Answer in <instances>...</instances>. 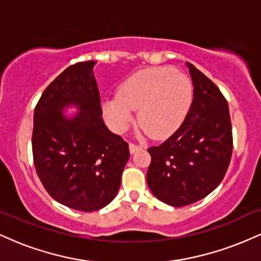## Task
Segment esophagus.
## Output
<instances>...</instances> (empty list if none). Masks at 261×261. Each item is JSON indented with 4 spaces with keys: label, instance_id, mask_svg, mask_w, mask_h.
<instances>
[{
    "label": "esophagus",
    "instance_id": "34e87169",
    "mask_svg": "<svg viewBox=\"0 0 261 261\" xmlns=\"http://www.w3.org/2000/svg\"><path fill=\"white\" fill-rule=\"evenodd\" d=\"M142 147L139 145H136V143H133L131 142L130 145H128V149H130V153H135L136 151H139V149H141Z\"/></svg>",
    "mask_w": 261,
    "mask_h": 261
}]
</instances>
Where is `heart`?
<instances>
[{
  "instance_id": "b5f03b06",
  "label": "heart",
  "mask_w": 261,
  "mask_h": 261,
  "mask_svg": "<svg viewBox=\"0 0 261 261\" xmlns=\"http://www.w3.org/2000/svg\"><path fill=\"white\" fill-rule=\"evenodd\" d=\"M193 85L187 74L170 67H149L131 74L116 97L103 101L106 120L116 133L127 130L137 110L142 133L166 139L184 121L193 103Z\"/></svg>"
}]
</instances>
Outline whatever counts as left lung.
<instances>
[{
  "mask_svg": "<svg viewBox=\"0 0 261 261\" xmlns=\"http://www.w3.org/2000/svg\"><path fill=\"white\" fill-rule=\"evenodd\" d=\"M194 98L180 127L149 147L147 184L158 200L174 207L203 199L222 181L233 149L228 104L218 87L187 64Z\"/></svg>",
  "mask_w": 261,
  "mask_h": 261,
  "instance_id": "left-lung-1",
  "label": "left lung"
}]
</instances>
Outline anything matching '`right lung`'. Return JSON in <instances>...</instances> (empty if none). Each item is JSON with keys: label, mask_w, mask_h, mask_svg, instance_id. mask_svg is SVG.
<instances>
[{"label": "right lung", "mask_w": 261, "mask_h": 261, "mask_svg": "<svg viewBox=\"0 0 261 261\" xmlns=\"http://www.w3.org/2000/svg\"><path fill=\"white\" fill-rule=\"evenodd\" d=\"M94 61L68 66L46 87L34 110L32 147L37 174L54 200L83 212L118 194L128 145L101 119ZM79 109L67 118L62 110Z\"/></svg>", "instance_id": "right-lung-1"}]
</instances>
